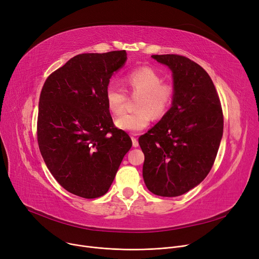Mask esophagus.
Here are the masks:
<instances>
[{
    "label": "esophagus",
    "instance_id": "34e87169",
    "mask_svg": "<svg viewBox=\"0 0 259 259\" xmlns=\"http://www.w3.org/2000/svg\"><path fill=\"white\" fill-rule=\"evenodd\" d=\"M131 140H132V145H133V147H135V148L139 147V141H138V139H137V138L134 137V135H132V137H131Z\"/></svg>",
    "mask_w": 259,
    "mask_h": 259
}]
</instances>
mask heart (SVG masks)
I'll list each match as a JSON object with an SVG mask.
<instances>
[{
    "instance_id": "heart-1",
    "label": "heart",
    "mask_w": 259,
    "mask_h": 259,
    "mask_svg": "<svg viewBox=\"0 0 259 259\" xmlns=\"http://www.w3.org/2000/svg\"><path fill=\"white\" fill-rule=\"evenodd\" d=\"M126 89L133 95H139L135 104L137 111L125 113L115 120V126L130 133H139L146 129L152 119L164 117L173 104L175 87L164 81L156 70L151 67H140L129 71L124 78ZM105 101L108 110L119 115L125 110L127 94L124 89L111 84L106 88Z\"/></svg>"
}]
</instances>
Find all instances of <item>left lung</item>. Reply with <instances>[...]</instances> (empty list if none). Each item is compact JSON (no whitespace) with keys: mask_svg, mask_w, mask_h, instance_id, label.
<instances>
[{"mask_svg":"<svg viewBox=\"0 0 259 259\" xmlns=\"http://www.w3.org/2000/svg\"><path fill=\"white\" fill-rule=\"evenodd\" d=\"M152 58L171 69L175 97L168 113L139 139L145 155L143 178L153 194L174 197L199 185L210 172L223 138L224 115L202 67L178 54Z\"/></svg>","mask_w":259,"mask_h":259,"instance_id":"1","label":"left lung"}]
</instances>
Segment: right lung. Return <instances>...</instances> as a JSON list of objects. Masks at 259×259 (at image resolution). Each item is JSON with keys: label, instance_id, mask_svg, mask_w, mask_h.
I'll return each mask as SVG.
<instances>
[{"label": "right lung", "instance_id": "obj_1", "mask_svg": "<svg viewBox=\"0 0 259 259\" xmlns=\"http://www.w3.org/2000/svg\"><path fill=\"white\" fill-rule=\"evenodd\" d=\"M126 60L125 50L78 54L52 72L40 91V154L57 182L79 197L107 193L132 146L105 101L111 76Z\"/></svg>", "mask_w": 259, "mask_h": 259}]
</instances>
